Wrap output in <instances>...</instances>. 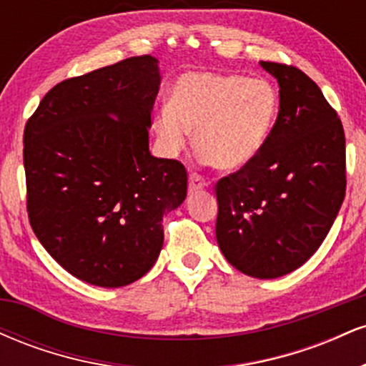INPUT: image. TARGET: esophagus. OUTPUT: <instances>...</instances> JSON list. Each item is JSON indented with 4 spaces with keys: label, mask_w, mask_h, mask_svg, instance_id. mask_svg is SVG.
I'll use <instances>...</instances> for the list:
<instances>
[{
    "label": "esophagus",
    "mask_w": 366,
    "mask_h": 366,
    "mask_svg": "<svg viewBox=\"0 0 366 366\" xmlns=\"http://www.w3.org/2000/svg\"><path fill=\"white\" fill-rule=\"evenodd\" d=\"M204 187H207V180L201 177V175L191 174V177H189V192L201 191V189Z\"/></svg>",
    "instance_id": "esophagus-1"
}]
</instances>
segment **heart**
Here are the masks:
<instances>
[{
	"label": "heart",
	"mask_w": 366,
	"mask_h": 366,
	"mask_svg": "<svg viewBox=\"0 0 366 366\" xmlns=\"http://www.w3.org/2000/svg\"><path fill=\"white\" fill-rule=\"evenodd\" d=\"M279 96L268 81L237 74L192 72L180 77L169 104L154 117L159 148L175 157L192 134L194 149L218 170L244 169L274 130Z\"/></svg>",
	"instance_id": "1"
}]
</instances>
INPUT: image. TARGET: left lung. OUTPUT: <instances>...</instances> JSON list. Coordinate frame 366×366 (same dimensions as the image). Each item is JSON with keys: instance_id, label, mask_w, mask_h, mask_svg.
Listing matches in <instances>:
<instances>
[{"instance_id": "left-lung-1", "label": "left lung", "mask_w": 366, "mask_h": 366, "mask_svg": "<svg viewBox=\"0 0 366 366\" xmlns=\"http://www.w3.org/2000/svg\"><path fill=\"white\" fill-rule=\"evenodd\" d=\"M279 82V115L262 153L217 184V242L254 279L291 274L329 234L346 192V139L320 87L296 66L259 61Z\"/></svg>"}]
</instances>
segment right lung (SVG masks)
Masks as SVG:
<instances>
[{
  "label": "right lung",
  "mask_w": 366,
  "mask_h": 366,
  "mask_svg": "<svg viewBox=\"0 0 366 366\" xmlns=\"http://www.w3.org/2000/svg\"><path fill=\"white\" fill-rule=\"evenodd\" d=\"M159 84L157 58H127L56 84L25 125L32 230L54 262L98 287L148 274L163 215L186 199L182 163L149 153Z\"/></svg>",
  "instance_id": "right-lung-1"
}]
</instances>
